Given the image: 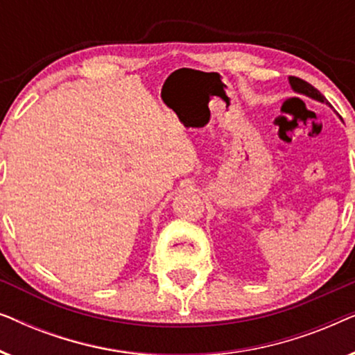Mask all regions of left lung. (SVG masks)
<instances>
[{
  "label": "left lung",
  "mask_w": 355,
  "mask_h": 355,
  "mask_svg": "<svg viewBox=\"0 0 355 355\" xmlns=\"http://www.w3.org/2000/svg\"><path fill=\"white\" fill-rule=\"evenodd\" d=\"M289 84L293 87V90L297 92V94H302L305 96H309V98L322 101V103H328L327 98H324V96L320 94L313 85H310L309 82L299 79V77H289Z\"/></svg>",
  "instance_id": "left-lung-1"
}]
</instances>
